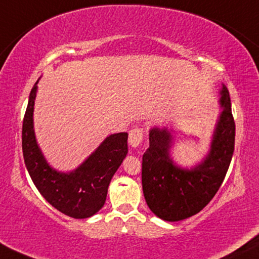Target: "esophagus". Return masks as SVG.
<instances>
[{
    "mask_svg": "<svg viewBox=\"0 0 259 259\" xmlns=\"http://www.w3.org/2000/svg\"><path fill=\"white\" fill-rule=\"evenodd\" d=\"M143 138H144V131L140 127H136L130 132L128 136V144L132 147H139V145L143 143Z\"/></svg>",
    "mask_w": 259,
    "mask_h": 259,
    "instance_id": "1",
    "label": "esophagus"
}]
</instances>
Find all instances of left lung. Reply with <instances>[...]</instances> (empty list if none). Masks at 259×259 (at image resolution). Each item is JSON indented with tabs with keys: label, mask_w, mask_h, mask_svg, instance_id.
Returning a JSON list of instances; mask_svg holds the SVG:
<instances>
[{
	"label": "left lung",
	"mask_w": 259,
	"mask_h": 259,
	"mask_svg": "<svg viewBox=\"0 0 259 259\" xmlns=\"http://www.w3.org/2000/svg\"><path fill=\"white\" fill-rule=\"evenodd\" d=\"M219 95L222 112L212 133L210 150L192 167H180L172 159V130L157 126L150 130L141 182L148 207L162 221L179 222L198 213L210 203L225 178L235 150L236 126L224 83Z\"/></svg>",
	"instance_id": "obj_1"
}]
</instances>
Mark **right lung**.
Segmentation results:
<instances>
[{"label": "right lung", "mask_w": 259, "mask_h": 259, "mask_svg": "<svg viewBox=\"0 0 259 259\" xmlns=\"http://www.w3.org/2000/svg\"><path fill=\"white\" fill-rule=\"evenodd\" d=\"M38 80L31 88L23 119L24 164L34 185L52 206L72 218H90L104 206L109 183L128 152V134L120 132L108 136L73 171L61 172L52 167L38 146L34 131L33 115Z\"/></svg>", "instance_id": "1"}]
</instances>
